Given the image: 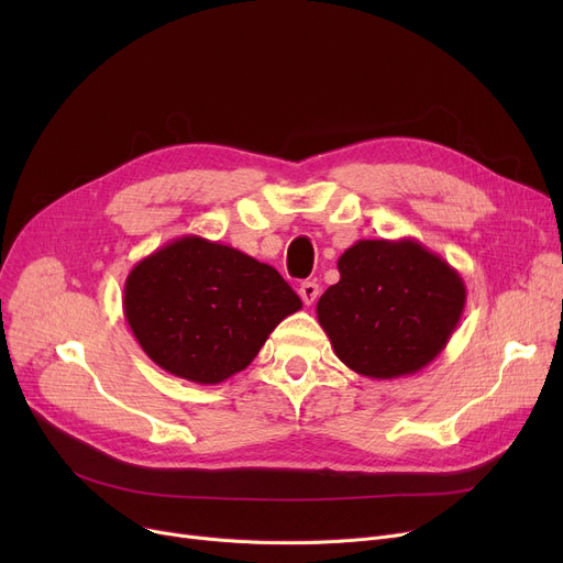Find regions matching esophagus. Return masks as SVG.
I'll return each mask as SVG.
<instances>
[{
    "mask_svg": "<svg viewBox=\"0 0 563 563\" xmlns=\"http://www.w3.org/2000/svg\"><path fill=\"white\" fill-rule=\"evenodd\" d=\"M299 297L303 299V303H306V306H312V303L317 301V297H319V285H317L314 280H306V283H301V287H299Z\"/></svg>",
    "mask_w": 563,
    "mask_h": 563,
    "instance_id": "1",
    "label": "esophagus"
}]
</instances>
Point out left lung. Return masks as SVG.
I'll return each mask as SVG.
<instances>
[{"instance_id":"obj_1","label":"left lung","mask_w":563,"mask_h":563,"mask_svg":"<svg viewBox=\"0 0 563 563\" xmlns=\"http://www.w3.org/2000/svg\"><path fill=\"white\" fill-rule=\"evenodd\" d=\"M340 280L321 294L319 327L356 374H418L448 346L465 308L454 266L418 240H361L338 260Z\"/></svg>"}]
</instances>
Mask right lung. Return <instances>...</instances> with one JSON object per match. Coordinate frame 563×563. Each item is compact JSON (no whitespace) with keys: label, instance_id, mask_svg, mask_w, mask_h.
Wrapping results in <instances>:
<instances>
[{"label":"right lung","instance_id":"obj_1","mask_svg":"<svg viewBox=\"0 0 563 563\" xmlns=\"http://www.w3.org/2000/svg\"><path fill=\"white\" fill-rule=\"evenodd\" d=\"M303 303L274 266L185 234L128 274L123 312L145 356L200 386L242 372Z\"/></svg>","mask_w":563,"mask_h":563}]
</instances>
